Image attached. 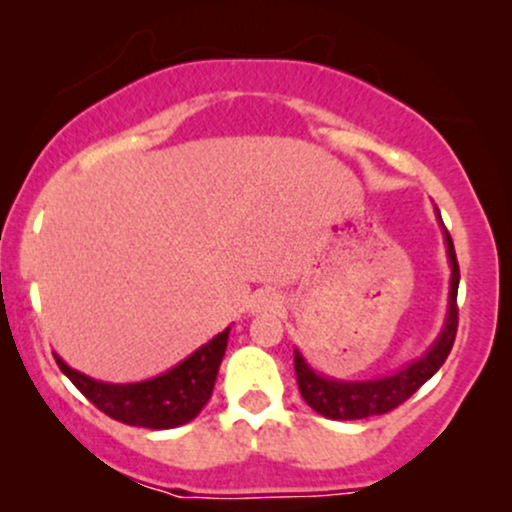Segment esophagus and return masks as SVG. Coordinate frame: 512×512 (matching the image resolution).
Masks as SVG:
<instances>
[{"label":"esophagus","instance_id":"1","mask_svg":"<svg viewBox=\"0 0 512 512\" xmlns=\"http://www.w3.org/2000/svg\"><path fill=\"white\" fill-rule=\"evenodd\" d=\"M250 313H272V310L281 308V296L274 291H257L255 296L250 298Z\"/></svg>","mask_w":512,"mask_h":512}]
</instances>
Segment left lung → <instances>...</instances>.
<instances>
[{"label": "left lung", "mask_w": 512, "mask_h": 512, "mask_svg": "<svg viewBox=\"0 0 512 512\" xmlns=\"http://www.w3.org/2000/svg\"><path fill=\"white\" fill-rule=\"evenodd\" d=\"M440 231H443L445 252H448L450 262V289H448V310H445L443 327H440L438 337L433 344L414 361L404 363L402 368L392 370V373L380 375V378L370 380H339L330 378L305 361V356L298 349H293V368H296L298 390L310 409L317 414L327 416L334 421H356L368 419V416L387 414L402 402L414 395L426 380H431L438 373L448 358L452 342H455L457 332V286H460V267H457L455 245H452L450 233L445 231L440 211L436 209Z\"/></svg>", "instance_id": "left-lung-1"}]
</instances>
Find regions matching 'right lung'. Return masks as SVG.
<instances>
[{"mask_svg": "<svg viewBox=\"0 0 512 512\" xmlns=\"http://www.w3.org/2000/svg\"><path fill=\"white\" fill-rule=\"evenodd\" d=\"M228 332L231 327L182 358L166 373L139 380V383H105L67 366L62 356L55 354V361L76 385V390L91 399L110 419L127 426L166 431V428H178L195 419L209 402L223 354H226Z\"/></svg>", "mask_w": 512, "mask_h": 512, "instance_id": "obj_1", "label": "right lung"}]
</instances>
